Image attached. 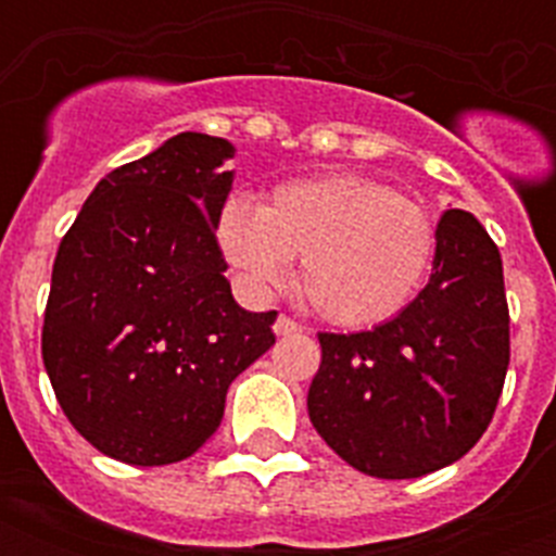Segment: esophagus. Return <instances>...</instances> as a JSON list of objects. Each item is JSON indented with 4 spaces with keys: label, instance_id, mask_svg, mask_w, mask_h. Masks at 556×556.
Segmentation results:
<instances>
[{
    "label": "esophagus",
    "instance_id": "34e87169",
    "mask_svg": "<svg viewBox=\"0 0 556 556\" xmlns=\"http://www.w3.org/2000/svg\"><path fill=\"white\" fill-rule=\"evenodd\" d=\"M274 331H277V338H288V334L303 331V326L291 320V317H277V323H274Z\"/></svg>",
    "mask_w": 556,
    "mask_h": 556
}]
</instances>
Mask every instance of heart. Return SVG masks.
<instances>
[{
  "instance_id": "1",
  "label": "heart",
  "mask_w": 556,
  "mask_h": 556,
  "mask_svg": "<svg viewBox=\"0 0 556 556\" xmlns=\"http://www.w3.org/2000/svg\"><path fill=\"white\" fill-rule=\"evenodd\" d=\"M213 227L218 251L253 296L286 286L300 256V291L323 320L343 329L404 312L435 253L430 216L366 176L286 181L265 207L230 195Z\"/></svg>"
}]
</instances>
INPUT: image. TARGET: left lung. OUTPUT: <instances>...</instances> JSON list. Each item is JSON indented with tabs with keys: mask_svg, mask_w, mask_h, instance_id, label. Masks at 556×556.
<instances>
[{
	"mask_svg": "<svg viewBox=\"0 0 556 556\" xmlns=\"http://www.w3.org/2000/svg\"><path fill=\"white\" fill-rule=\"evenodd\" d=\"M308 418L343 462L418 479L482 439L510 361L500 248L465 210L435 227L430 282L392 320L320 334Z\"/></svg>",
	"mask_w": 556,
	"mask_h": 556,
	"instance_id": "obj_1",
	"label": "left lung"
}]
</instances>
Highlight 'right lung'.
I'll return each mask as SVG.
<instances>
[{"instance_id":"right-lung-1","label":"right lung","mask_w":556,"mask_h":556,"mask_svg":"<svg viewBox=\"0 0 556 556\" xmlns=\"http://www.w3.org/2000/svg\"><path fill=\"white\" fill-rule=\"evenodd\" d=\"M225 138L181 132L100 178L60 242L42 364L65 418L126 465H173L216 432L277 312L233 300L216 242Z\"/></svg>"}]
</instances>
